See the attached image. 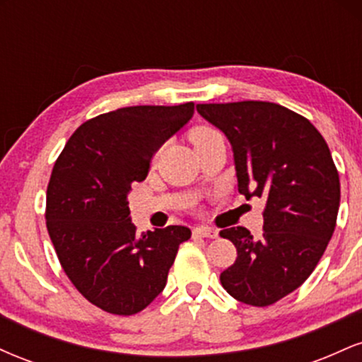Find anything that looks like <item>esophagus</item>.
I'll return each instance as SVG.
<instances>
[{
	"label": "esophagus",
	"instance_id": "obj_1",
	"mask_svg": "<svg viewBox=\"0 0 362 362\" xmlns=\"http://www.w3.org/2000/svg\"><path fill=\"white\" fill-rule=\"evenodd\" d=\"M194 235L206 236V238H218V230H214V228H209V226H195Z\"/></svg>",
	"mask_w": 362,
	"mask_h": 362
}]
</instances>
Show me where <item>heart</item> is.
I'll list each match as a JSON object with an SVG mask.
<instances>
[{
    "label": "heart",
    "mask_w": 362,
    "mask_h": 362,
    "mask_svg": "<svg viewBox=\"0 0 362 362\" xmlns=\"http://www.w3.org/2000/svg\"><path fill=\"white\" fill-rule=\"evenodd\" d=\"M218 138H223L221 132L211 126H199L190 131V141H192L195 148L202 146V144L209 143V141L218 139Z\"/></svg>",
    "instance_id": "1"
}]
</instances>
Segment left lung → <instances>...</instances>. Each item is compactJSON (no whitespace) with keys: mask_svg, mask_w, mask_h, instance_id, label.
<instances>
[{"mask_svg":"<svg viewBox=\"0 0 362 362\" xmlns=\"http://www.w3.org/2000/svg\"><path fill=\"white\" fill-rule=\"evenodd\" d=\"M197 112L233 148L238 192L264 199V231L223 230L236 260L221 272L235 300L269 306L310 277L322 259L340 204L339 172L308 119L271 102L199 103Z\"/></svg>","mask_w":362,"mask_h":362,"instance_id":"1","label":"left lung"}]
</instances>
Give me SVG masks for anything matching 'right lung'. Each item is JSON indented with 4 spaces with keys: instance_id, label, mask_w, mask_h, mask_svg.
Wrapping results in <instances>:
<instances>
[{
    "instance_id": "obj_1",
    "label": "right lung",
    "mask_w": 362,
    "mask_h": 362,
    "mask_svg": "<svg viewBox=\"0 0 362 362\" xmlns=\"http://www.w3.org/2000/svg\"><path fill=\"white\" fill-rule=\"evenodd\" d=\"M192 115L194 102L107 112L81 124L54 163L45 201L54 250L74 288L107 313L146 308L192 235L185 226L138 235L127 202L155 153Z\"/></svg>"
}]
</instances>
